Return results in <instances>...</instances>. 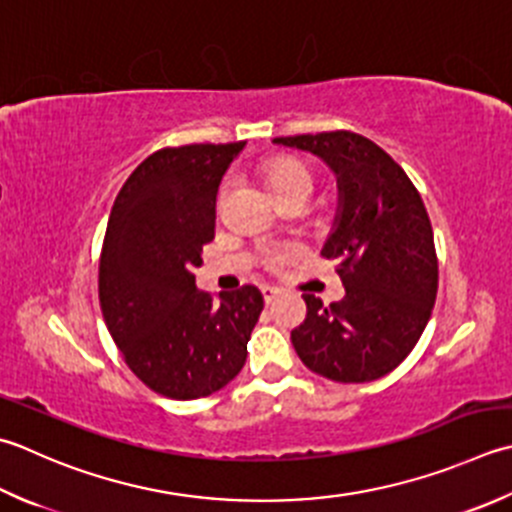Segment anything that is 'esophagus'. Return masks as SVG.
I'll list each match as a JSON object with an SVG mask.
<instances>
[{
  "label": "esophagus",
  "mask_w": 512,
  "mask_h": 512,
  "mask_svg": "<svg viewBox=\"0 0 512 512\" xmlns=\"http://www.w3.org/2000/svg\"><path fill=\"white\" fill-rule=\"evenodd\" d=\"M279 293H282V290H279L277 286H262V295H264V302L270 306V304H275V299L279 297Z\"/></svg>",
  "instance_id": "obj_1"
}]
</instances>
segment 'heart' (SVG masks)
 Here are the masks:
<instances>
[{
    "instance_id": "1",
    "label": "heart",
    "mask_w": 512,
    "mask_h": 512,
    "mask_svg": "<svg viewBox=\"0 0 512 512\" xmlns=\"http://www.w3.org/2000/svg\"><path fill=\"white\" fill-rule=\"evenodd\" d=\"M266 184L273 190L275 197L286 195L295 188H313V177H310L308 168L304 164L295 162V159H275L266 166ZM293 248H275L268 250L266 264L270 268L282 266L284 259L290 255Z\"/></svg>"
}]
</instances>
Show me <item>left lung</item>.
<instances>
[{
	"label": "left lung",
	"mask_w": 512,
	"mask_h": 512,
	"mask_svg": "<svg viewBox=\"0 0 512 512\" xmlns=\"http://www.w3.org/2000/svg\"><path fill=\"white\" fill-rule=\"evenodd\" d=\"M273 144L324 159L339 188L322 255L337 262L346 295L324 306L306 293V319L290 342L317 375L373 382L404 362L435 306L437 253L422 195L386 150L350 130Z\"/></svg>",
	"instance_id": "1"
}]
</instances>
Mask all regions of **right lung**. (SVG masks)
<instances>
[{"mask_svg": "<svg viewBox=\"0 0 512 512\" xmlns=\"http://www.w3.org/2000/svg\"><path fill=\"white\" fill-rule=\"evenodd\" d=\"M246 142L162 148L146 157L110 210L99 257V306L128 368L170 399L208 397L239 375L264 308L255 286H195L215 237L219 182Z\"/></svg>", "mask_w": 512, "mask_h": 512, "instance_id": "add662e5", "label": "right lung"}]
</instances>
